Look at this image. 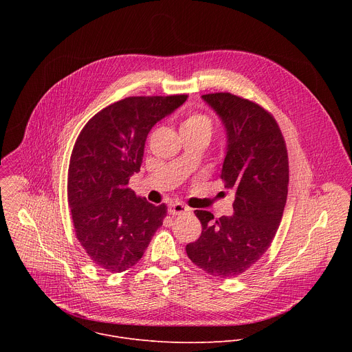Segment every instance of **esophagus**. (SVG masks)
I'll return each mask as SVG.
<instances>
[{
    "label": "esophagus",
    "mask_w": 352,
    "mask_h": 352,
    "mask_svg": "<svg viewBox=\"0 0 352 352\" xmlns=\"http://www.w3.org/2000/svg\"><path fill=\"white\" fill-rule=\"evenodd\" d=\"M189 212V208L184 206L182 204H173L170 208H168V213L173 214V216H177V214H185Z\"/></svg>",
    "instance_id": "1"
}]
</instances>
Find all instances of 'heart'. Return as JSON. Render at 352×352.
Segmentation results:
<instances>
[{
  "instance_id": "heart-1",
  "label": "heart",
  "mask_w": 352,
  "mask_h": 352,
  "mask_svg": "<svg viewBox=\"0 0 352 352\" xmlns=\"http://www.w3.org/2000/svg\"><path fill=\"white\" fill-rule=\"evenodd\" d=\"M181 135H202L210 139L213 132V121L209 116L204 113H189L179 124Z\"/></svg>"
}]
</instances>
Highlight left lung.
Here are the masks:
<instances>
[{"label":"left lung","instance_id":"1","mask_svg":"<svg viewBox=\"0 0 352 352\" xmlns=\"http://www.w3.org/2000/svg\"><path fill=\"white\" fill-rule=\"evenodd\" d=\"M202 98L227 131L221 179L232 189L234 214L195 210L202 235L186 245L188 258L206 273L228 278L252 267L269 249L288 193V155L274 117L259 104L231 93Z\"/></svg>","mask_w":352,"mask_h":352}]
</instances>
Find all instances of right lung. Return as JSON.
<instances>
[{
    "mask_svg": "<svg viewBox=\"0 0 352 352\" xmlns=\"http://www.w3.org/2000/svg\"><path fill=\"white\" fill-rule=\"evenodd\" d=\"M186 97H126L98 111L80 131L69 160L68 205L76 238L96 266L128 270L163 226L167 206L146 202L128 182L140 171L150 129Z\"/></svg>",
    "mask_w": 352,
    "mask_h": 352,
    "instance_id": "obj_1",
    "label": "right lung"
}]
</instances>
